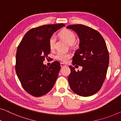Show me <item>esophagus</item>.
Masks as SVG:
<instances>
[{
  "label": "esophagus",
  "instance_id": "1",
  "mask_svg": "<svg viewBox=\"0 0 121 121\" xmlns=\"http://www.w3.org/2000/svg\"><path fill=\"white\" fill-rule=\"evenodd\" d=\"M60 66H61V68L64 67H66V65H65L64 64H63V63H61V64H60Z\"/></svg>",
  "mask_w": 121,
  "mask_h": 121
}]
</instances>
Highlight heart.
Masks as SVG:
<instances>
[{"instance_id": "heart-1", "label": "heart", "mask_w": 121, "mask_h": 121, "mask_svg": "<svg viewBox=\"0 0 121 121\" xmlns=\"http://www.w3.org/2000/svg\"><path fill=\"white\" fill-rule=\"evenodd\" d=\"M60 35L69 45H73L76 41V37L74 34L69 30H65L60 32ZM56 36L53 35L50 37L49 40V46L50 49H54L55 46ZM71 57V54L67 53L59 52L55 55V58L57 60L62 62H66Z\"/></svg>"}]
</instances>
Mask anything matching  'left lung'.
<instances>
[{"label": "left lung", "instance_id": "8db88e82", "mask_svg": "<svg viewBox=\"0 0 121 121\" xmlns=\"http://www.w3.org/2000/svg\"><path fill=\"white\" fill-rule=\"evenodd\" d=\"M67 28L76 32L80 40L72 64L82 67V71L76 72L74 67L69 66L70 87L80 96H91L99 91L107 75L109 63L107 45L99 32L90 27L74 24Z\"/></svg>", "mask_w": 121, "mask_h": 121}]
</instances>
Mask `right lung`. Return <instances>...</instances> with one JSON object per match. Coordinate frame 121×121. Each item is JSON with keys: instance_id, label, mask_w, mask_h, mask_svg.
Listing matches in <instances>:
<instances>
[{"instance_id": "add662e5", "label": "right lung", "mask_w": 121, "mask_h": 121, "mask_svg": "<svg viewBox=\"0 0 121 121\" xmlns=\"http://www.w3.org/2000/svg\"><path fill=\"white\" fill-rule=\"evenodd\" d=\"M64 24L44 25L33 28L25 34L18 46L16 72L23 89L34 97H41L51 90L61 66L54 61L48 67L43 64L50 52V37Z\"/></svg>"}]
</instances>
